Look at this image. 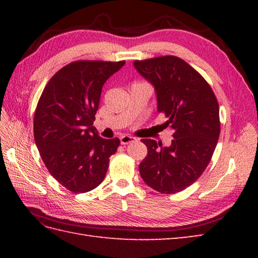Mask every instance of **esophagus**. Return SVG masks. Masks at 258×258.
I'll return each instance as SVG.
<instances>
[{
	"label": "esophagus",
	"instance_id": "34e87169",
	"mask_svg": "<svg viewBox=\"0 0 258 258\" xmlns=\"http://www.w3.org/2000/svg\"><path fill=\"white\" fill-rule=\"evenodd\" d=\"M119 141H120V144L126 145V144L131 143V142L136 141V139L133 138V136H130V135H123L119 138Z\"/></svg>",
	"mask_w": 258,
	"mask_h": 258
}]
</instances>
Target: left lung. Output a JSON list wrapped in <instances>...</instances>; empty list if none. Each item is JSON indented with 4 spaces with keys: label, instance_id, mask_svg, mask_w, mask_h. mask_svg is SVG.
<instances>
[{
    "label": "left lung",
    "instance_id": "8db88e82",
    "mask_svg": "<svg viewBox=\"0 0 258 258\" xmlns=\"http://www.w3.org/2000/svg\"><path fill=\"white\" fill-rule=\"evenodd\" d=\"M138 72L154 86L157 111L173 130L169 146L143 139L147 156L140 164L144 182L160 193L174 194L196 182L211 162L221 132L220 107L210 84L177 56L135 61Z\"/></svg>",
    "mask_w": 258,
    "mask_h": 258
}]
</instances>
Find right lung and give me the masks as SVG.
I'll return each mask as SVG.
<instances>
[{"instance_id":"1","label":"right lung","mask_w":258,"mask_h":258,"mask_svg":"<svg viewBox=\"0 0 258 258\" xmlns=\"http://www.w3.org/2000/svg\"><path fill=\"white\" fill-rule=\"evenodd\" d=\"M125 61H76L52 76L34 114V140L47 171L73 193L94 189L105 177L117 138L105 140L93 126L102 87Z\"/></svg>"}]
</instances>
